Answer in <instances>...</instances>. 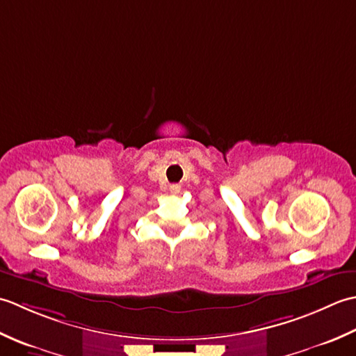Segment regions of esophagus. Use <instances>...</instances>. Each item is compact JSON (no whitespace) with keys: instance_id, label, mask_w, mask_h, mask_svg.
<instances>
[{"instance_id":"obj_1","label":"esophagus","mask_w":356,"mask_h":356,"mask_svg":"<svg viewBox=\"0 0 356 356\" xmlns=\"http://www.w3.org/2000/svg\"><path fill=\"white\" fill-rule=\"evenodd\" d=\"M170 191H171L172 194H179V193H180V186H179V185H171V186H170Z\"/></svg>"}]
</instances>
